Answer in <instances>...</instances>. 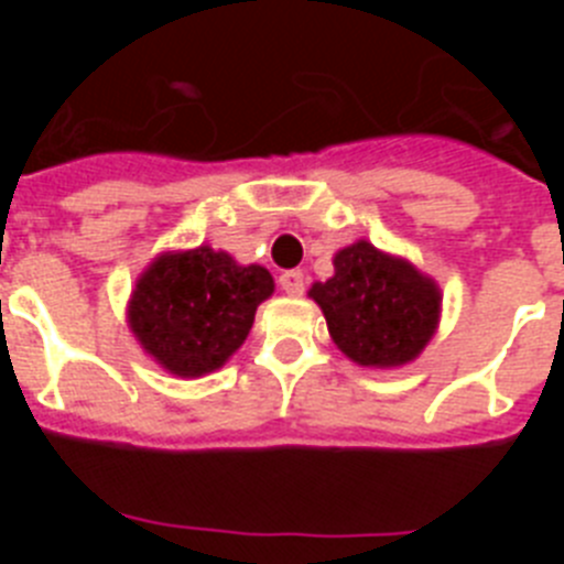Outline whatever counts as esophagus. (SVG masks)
Returning a JSON list of instances; mask_svg holds the SVG:
<instances>
[{
    "instance_id": "34e87169",
    "label": "esophagus",
    "mask_w": 564,
    "mask_h": 564,
    "mask_svg": "<svg viewBox=\"0 0 564 564\" xmlns=\"http://www.w3.org/2000/svg\"><path fill=\"white\" fill-rule=\"evenodd\" d=\"M279 288H282L288 296H302V293H305V273L285 271L282 276H279Z\"/></svg>"
}]
</instances>
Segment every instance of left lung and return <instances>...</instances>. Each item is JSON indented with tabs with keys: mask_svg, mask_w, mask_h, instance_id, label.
<instances>
[{
	"mask_svg": "<svg viewBox=\"0 0 564 564\" xmlns=\"http://www.w3.org/2000/svg\"><path fill=\"white\" fill-rule=\"evenodd\" d=\"M327 282H313L333 341L361 367H401L430 344L441 318V288L412 262L358 239L333 257Z\"/></svg>",
	"mask_w": 564,
	"mask_h": 564,
	"instance_id": "left-lung-1",
	"label": "left lung"
}]
</instances>
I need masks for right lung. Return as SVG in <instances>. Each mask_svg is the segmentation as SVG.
<instances>
[{
    "label": "right lung",
    "instance_id": "add662e5",
    "mask_svg": "<svg viewBox=\"0 0 564 564\" xmlns=\"http://www.w3.org/2000/svg\"><path fill=\"white\" fill-rule=\"evenodd\" d=\"M271 293L273 276L262 265H239L208 246L169 251L134 282L127 322L163 370L200 378L239 350Z\"/></svg>",
    "mask_w": 564,
    "mask_h": 564
}]
</instances>
